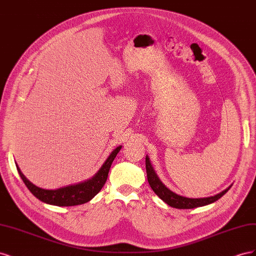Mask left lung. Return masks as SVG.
Masks as SVG:
<instances>
[{
  "mask_svg": "<svg viewBox=\"0 0 256 256\" xmlns=\"http://www.w3.org/2000/svg\"><path fill=\"white\" fill-rule=\"evenodd\" d=\"M145 164H146V174H147V180H148V184L152 187V191L156 193V194L166 202L168 205L174 208L178 209H191V208H196V207H200V206H205L208 204H212L216 200H218L221 196H223L226 193L230 190L232 187V184L226 190H223L222 192L218 193L214 196H209V198H184L182 196H178L173 191L168 189L166 186L162 184V182L159 180V177L157 176L156 172L152 166V164L150 161L148 156H146L145 158Z\"/></svg>",
  "mask_w": 256,
  "mask_h": 256,
  "instance_id": "obj_1",
  "label": "left lung"
}]
</instances>
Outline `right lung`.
Segmentation results:
<instances>
[{"label": "right lung", "mask_w": 256, "mask_h": 256, "mask_svg": "<svg viewBox=\"0 0 256 256\" xmlns=\"http://www.w3.org/2000/svg\"><path fill=\"white\" fill-rule=\"evenodd\" d=\"M120 148L122 146L116 147V148L110 154V156L106 158L102 166L99 168V171L92 176L90 180H88L83 182H79L76 184L67 186V187H63L56 190H46L37 187V186L33 184L24 175L22 174L18 166L17 170L28 189L32 192L33 196H35L38 200H40L42 202L56 206L81 205L88 202V200H90L100 190H102L104 184L106 182L108 174H109L112 162L115 159L116 154L120 150Z\"/></svg>", "instance_id": "right-lung-1"}]
</instances>
